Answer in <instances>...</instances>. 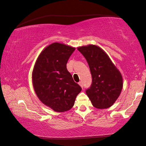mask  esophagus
<instances>
[{"instance_id": "1", "label": "esophagus", "mask_w": 146, "mask_h": 146, "mask_svg": "<svg viewBox=\"0 0 146 146\" xmlns=\"http://www.w3.org/2000/svg\"><path fill=\"white\" fill-rule=\"evenodd\" d=\"M78 84H79L80 86V87L83 88V87H84V85H83V83H82V82H80L78 83Z\"/></svg>"}]
</instances>
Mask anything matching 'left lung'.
<instances>
[{"label":"left lung","mask_w":146,"mask_h":146,"mask_svg":"<svg viewBox=\"0 0 146 146\" xmlns=\"http://www.w3.org/2000/svg\"><path fill=\"white\" fill-rule=\"evenodd\" d=\"M86 59L92 78L86 94L98 109L111 107L118 98L123 88L122 75L104 50L89 44L77 48Z\"/></svg>","instance_id":"obj_1"}]
</instances>
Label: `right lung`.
<instances>
[{
    "label": "right lung",
    "instance_id": "right-lung-1",
    "mask_svg": "<svg viewBox=\"0 0 146 146\" xmlns=\"http://www.w3.org/2000/svg\"><path fill=\"white\" fill-rule=\"evenodd\" d=\"M75 47L54 42L43 50L32 72L34 90L43 104L56 112L71 109L82 88L74 82L66 64Z\"/></svg>",
    "mask_w": 146,
    "mask_h": 146
}]
</instances>
